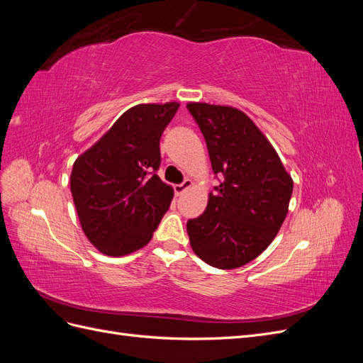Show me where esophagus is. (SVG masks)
I'll use <instances>...</instances> for the list:
<instances>
[{
	"mask_svg": "<svg viewBox=\"0 0 363 363\" xmlns=\"http://www.w3.org/2000/svg\"><path fill=\"white\" fill-rule=\"evenodd\" d=\"M192 184H194V183H192V180H184L183 183H180V184L175 186L174 191H175V194H177V195H182V194H184L186 191H188Z\"/></svg>",
	"mask_w": 363,
	"mask_h": 363,
	"instance_id": "34e87169",
	"label": "esophagus"
}]
</instances>
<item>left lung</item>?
<instances>
[{
    "label": "left lung",
    "mask_w": 363,
    "mask_h": 363,
    "mask_svg": "<svg viewBox=\"0 0 363 363\" xmlns=\"http://www.w3.org/2000/svg\"><path fill=\"white\" fill-rule=\"evenodd\" d=\"M219 186L203 215L189 219V242L207 265L233 269L268 248L288 213L294 183L276 150L238 108L189 103Z\"/></svg>",
    "instance_id": "obj_1"
}]
</instances>
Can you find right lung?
I'll list each match as a JSON object with an SVG mask.
<instances>
[{"label": "right lung", "instance_id": "add662e5", "mask_svg": "<svg viewBox=\"0 0 363 363\" xmlns=\"http://www.w3.org/2000/svg\"><path fill=\"white\" fill-rule=\"evenodd\" d=\"M177 108L179 103L128 108L74 163L71 192L82 228L107 256L145 247L169 208L174 191L157 171L160 138Z\"/></svg>", "mask_w": 363, "mask_h": 363}]
</instances>
